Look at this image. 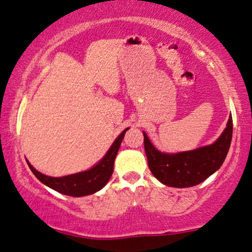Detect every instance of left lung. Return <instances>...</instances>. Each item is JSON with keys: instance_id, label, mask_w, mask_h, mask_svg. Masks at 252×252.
I'll use <instances>...</instances> for the list:
<instances>
[{"instance_id": "1", "label": "left lung", "mask_w": 252, "mask_h": 252, "mask_svg": "<svg viewBox=\"0 0 252 252\" xmlns=\"http://www.w3.org/2000/svg\"><path fill=\"white\" fill-rule=\"evenodd\" d=\"M143 135L149 168L152 174L167 186L185 189L202 183L223 164L231 143L232 117H229L227 128L214 144L193 151L174 155L161 154L151 144L146 133L143 132Z\"/></svg>"}]
</instances>
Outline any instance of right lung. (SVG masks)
Wrapping results in <instances>:
<instances>
[{
  "label": "right lung",
  "mask_w": 252,
  "mask_h": 252,
  "mask_svg": "<svg viewBox=\"0 0 252 252\" xmlns=\"http://www.w3.org/2000/svg\"><path fill=\"white\" fill-rule=\"evenodd\" d=\"M126 130L128 129L123 130L122 133L115 139V142L113 143V145L102 158V160L98 161V164L88 171L62 178H53L41 174L40 172L34 170L30 163H28V165L30 170L32 171V173L41 183L57 190V192L69 196L89 195V194H93L100 190L110 179L114 171V160H115V157L117 152H119L120 145L122 143L124 133H126Z\"/></svg>",
  "instance_id": "add662e5"
}]
</instances>
